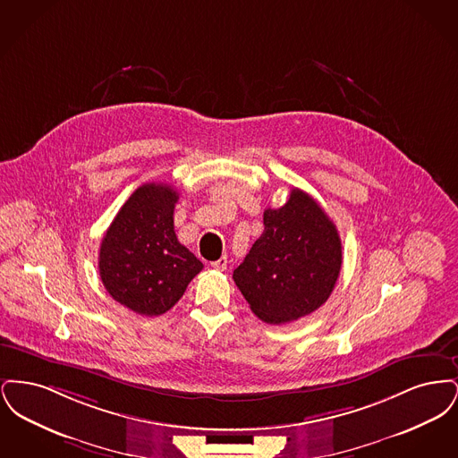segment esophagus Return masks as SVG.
Here are the masks:
<instances>
[{
    "label": "esophagus",
    "instance_id": "obj_1",
    "mask_svg": "<svg viewBox=\"0 0 458 458\" xmlns=\"http://www.w3.org/2000/svg\"><path fill=\"white\" fill-rule=\"evenodd\" d=\"M226 264H228V258L223 256V258H219L218 261L211 262V267H215V269H218V271H225V269H226Z\"/></svg>",
    "mask_w": 458,
    "mask_h": 458
}]
</instances>
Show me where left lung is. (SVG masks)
<instances>
[{
	"mask_svg": "<svg viewBox=\"0 0 458 458\" xmlns=\"http://www.w3.org/2000/svg\"><path fill=\"white\" fill-rule=\"evenodd\" d=\"M342 269V240L325 209L301 189L264 211V232L233 282L269 325L297 321L327 302Z\"/></svg>",
	"mask_w": 458,
	"mask_h": 458,
	"instance_id": "left-lung-1",
	"label": "left lung"
}]
</instances>
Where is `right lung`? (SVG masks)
Masks as SVG:
<instances>
[{
	"label": "right lung",
	"mask_w": 458,
	"mask_h": 458,
	"mask_svg": "<svg viewBox=\"0 0 458 458\" xmlns=\"http://www.w3.org/2000/svg\"><path fill=\"white\" fill-rule=\"evenodd\" d=\"M178 192L144 183L111 221L99 249V276L109 295L140 316L170 310L202 269L174 226Z\"/></svg>",
	"instance_id": "1"
}]
</instances>
